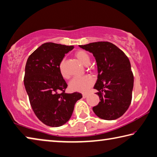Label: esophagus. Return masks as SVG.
Segmentation results:
<instances>
[{
  "mask_svg": "<svg viewBox=\"0 0 157 157\" xmlns=\"http://www.w3.org/2000/svg\"><path fill=\"white\" fill-rule=\"evenodd\" d=\"M88 94H83V98H86L88 97Z\"/></svg>",
  "mask_w": 157,
  "mask_h": 157,
  "instance_id": "34e87169",
  "label": "esophagus"
}]
</instances>
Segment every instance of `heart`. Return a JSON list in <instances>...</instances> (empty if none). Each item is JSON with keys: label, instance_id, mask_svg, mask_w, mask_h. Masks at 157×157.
<instances>
[{"label": "heart", "instance_id": "b5f03b06", "mask_svg": "<svg viewBox=\"0 0 157 157\" xmlns=\"http://www.w3.org/2000/svg\"><path fill=\"white\" fill-rule=\"evenodd\" d=\"M75 57L78 59L79 62L85 66H88L90 63V58L89 55L86 51L83 50L77 51L75 53ZM64 60L60 63L59 65V69L61 75L64 78H67V75L65 69L63 67ZM94 80L91 76H76L71 79L69 82V88L71 91L72 92H86L90 88V87L93 85Z\"/></svg>", "mask_w": 157, "mask_h": 157}]
</instances>
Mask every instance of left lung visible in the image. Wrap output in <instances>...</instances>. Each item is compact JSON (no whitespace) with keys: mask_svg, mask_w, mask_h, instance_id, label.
I'll return each mask as SVG.
<instances>
[{"mask_svg":"<svg viewBox=\"0 0 157 157\" xmlns=\"http://www.w3.org/2000/svg\"><path fill=\"white\" fill-rule=\"evenodd\" d=\"M95 58L98 76L94 88L101 101L92 108L97 116L116 120L129 109L132 99L133 75L129 58L113 44L108 42L79 45Z\"/></svg>","mask_w":157,"mask_h":157,"instance_id":"1","label":"left lung"}]
</instances>
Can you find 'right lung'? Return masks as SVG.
I'll list each match as a JSON object with an SVG mask.
<instances>
[{
	"instance_id": "add662e5",
	"label": "right lung",
	"mask_w": 157,
	"mask_h": 157,
	"mask_svg": "<svg viewBox=\"0 0 157 157\" xmlns=\"http://www.w3.org/2000/svg\"><path fill=\"white\" fill-rule=\"evenodd\" d=\"M74 48L53 42L44 43L28 57L25 67L24 86L31 107L41 122L58 127L70 119L79 92L67 94V87L59 69L65 55ZM60 90L63 91L59 94Z\"/></svg>"
}]
</instances>
